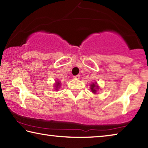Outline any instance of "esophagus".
I'll list each match as a JSON object with an SVG mask.
<instances>
[{
	"label": "esophagus",
	"mask_w": 148,
	"mask_h": 148,
	"mask_svg": "<svg viewBox=\"0 0 148 148\" xmlns=\"http://www.w3.org/2000/svg\"><path fill=\"white\" fill-rule=\"evenodd\" d=\"M74 79H79V75H76V76H73Z\"/></svg>",
	"instance_id": "esophagus-1"
}]
</instances>
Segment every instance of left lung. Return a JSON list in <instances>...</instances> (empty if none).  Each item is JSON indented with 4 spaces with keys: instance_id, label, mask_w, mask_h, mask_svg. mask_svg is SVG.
<instances>
[{
    "instance_id": "1",
    "label": "left lung",
    "mask_w": 148,
    "mask_h": 148,
    "mask_svg": "<svg viewBox=\"0 0 148 148\" xmlns=\"http://www.w3.org/2000/svg\"><path fill=\"white\" fill-rule=\"evenodd\" d=\"M90 89H91V91L93 92V93L96 94L97 89H99V87L97 85V82H95V83H92V84H91V86H90Z\"/></svg>"
}]
</instances>
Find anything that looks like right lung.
Masks as SVG:
<instances>
[{"instance_id": "obj_1", "label": "right lung", "mask_w": 148, "mask_h": 148, "mask_svg": "<svg viewBox=\"0 0 148 148\" xmlns=\"http://www.w3.org/2000/svg\"><path fill=\"white\" fill-rule=\"evenodd\" d=\"M55 90H56V91H57L59 88H60V86H61V82H60L59 81H56V84H55Z\"/></svg>"}]
</instances>
